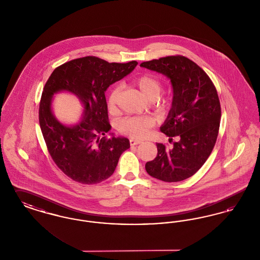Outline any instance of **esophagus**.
I'll use <instances>...</instances> for the list:
<instances>
[{"instance_id": "34e87169", "label": "esophagus", "mask_w": 260, "mask_h": 260, "mask_svg": "<svg viewBox=\"0 0 260 260\" xmlns=\"http://www.w3.org/2000/svg\"><path fill=\"white\" fill-rule=\"evenodd\" d=\"M142 141H140V140H136V139H131L129 140V144H131V146H135V145H138V144H140Z\"/></svg>"}]
</instances>
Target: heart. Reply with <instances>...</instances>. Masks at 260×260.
Returning <instances> with one entry per match:
<instances>
[{
	"mask_svg": "<svg viewBox=\"0 0 260 260\" xmlns=\"http://www.w3.org/2000/svg\"><path fill=\"white\" fill-rule=\"evenodd\" d=\"M149 100L152 102L154 110L162 114L170 109L173 99L171 95L160 96L161 91V80L153 75L144 74L138 76L133 82ZM121 93V87H112L107 98V109L111 114L118 111V99ZM155 125V120L150 116H127L123 118L118 124L120 133L124 136L136 139H141L148 136L150 129Z\"/></svg>",
	"mask_w": 260,
	"mask_h": 260,
	"instance_id": "obj_1",
	"label": "heart"
}]
</instances>
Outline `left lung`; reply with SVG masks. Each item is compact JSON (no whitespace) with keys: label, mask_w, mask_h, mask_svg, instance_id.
<instances>
[{"label":"left lung","mask_w":260,"mask_h":260,"mask_svg":"<svg viewBox=\"0 0 260 260\" xmlns=\"http://www.w3.org/2000/svg\"><path fill=\"white\" fill-rule=\"evenodd\" d=\"M141 67L166 75L173 88L172 109L161 126L162 134L179 141L168 148L157 143L158 154L147 161L149 175L177 182L198 172L208 160L218 136L221 107L217 90L208 74L183 55L142 62Z\"/></svg>","instance_id":"obj_1"}]
</instances>
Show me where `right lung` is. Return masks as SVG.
<instances>
[{
    "mask_svg": "<svg viewBox=\"0 0 260 260\" xmlns=\"http://www.w3.org/2000/svg\"><path fill=\"white\" fill-rule=\"evenodd\" d=\"M138 63H116L86 56L56 67L47 81L39 106V122L51 159L62 173L82 184H98L111 176L120 156L129 148L124 137H106L108 120L105 90L129 74ZM66 90L84 104V119L73 127L52 115V95Z\"/></svg>",
    "mask_w": 260,
    "mask_h": 260,
    "instance_id": "right-lung-1",
    "label": "right lung"
}]
</instances>
